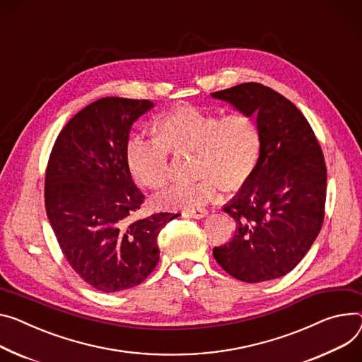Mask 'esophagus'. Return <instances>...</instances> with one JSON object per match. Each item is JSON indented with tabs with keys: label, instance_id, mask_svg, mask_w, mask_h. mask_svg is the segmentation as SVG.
I'll return each instance as SVG.
<instances>
[{
	"label": "esophagus",
	"instance_id": "esophagus-1",
	"mask_svg": "<svg viewBox=\"0 0 362 362\" xmlns=\"http://www.w3.org/2000/svg\"><path fill=\"white\" fill-rule=\"evenodd\" d=\"M182 214L185 217H191V218H203L207 216V210L206 209H192V210H185Z\"/></svg>",
	"mask_w": 362,
	"mask_h": 362
}]
</instances>
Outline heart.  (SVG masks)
Listing matches in <instances>:
<instances>
[{"label":"heart","mask_w":362,"mask_h":362,"mask_svg":"<svg viewBox=\"0 0 362 362\" xmlns=\"http://www.w3.org/2000/svg\"><path fill=\"white\" fill-rule=\"evenodd\" d=\"M158 136L133 133L126 159L132 177L145 188H162L168 178L170 151H192V170L199 177L171 185L155 199L163 209H197L213 200L220 184L236 188L251 175L259 151L255 120L242 111L218 117L197 107H182L160 117Z\"/></svg>","instance_id":"b5f03b06"}]
</instances>
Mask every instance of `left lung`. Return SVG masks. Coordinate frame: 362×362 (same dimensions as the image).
<instances>
[{"label": "left lung", "instance_id": "8db88e82", "mask_svg": "<svg viewBox=\"0 0 362 362\" xmlns=\"http://www.w3.org/2000/svg\"><path fill=\"white\" fill-rule=\"evenodd\" d=\"M211 97L255 115L259 132L255 168L223 206L236 221L235 236L213 257L240 281L275 280L297 267L322 229L323 152L301 111L269 87L245 82Z\"/></svg>", "mask_w": 362, "mask_h": 362}]
</instances>
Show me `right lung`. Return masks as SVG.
I'll use <instances>...</instances> for the list:
<instances>
[{"mask_svg": "<svg viewBox=\"0 0 362 362\" xmlns=\"http://www.w3.org/2000/svg\"><path fill=\"white\" fill-rule=\"evenodd\" d=\"M149 100L100 98L76 113L53 145L45 180L50 226L74 271L91 287L119 293L139 286L159 262L158 236L178 214L132 220L145 196L126 145Z\"/></svg>", "mask_w": 362, "mask_h": 362, "instance_id": "1", "label": "right lung"}]
</instances>
